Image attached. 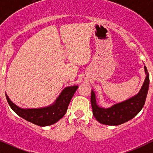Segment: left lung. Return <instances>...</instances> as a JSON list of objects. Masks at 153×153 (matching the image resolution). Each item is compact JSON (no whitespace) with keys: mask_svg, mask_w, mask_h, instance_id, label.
Listing matches in <instances>:
<instances>
[{"mask_svg":"<svg viewBox=\"0 0 153 153\" xmlns=\"http://www.w3.org/2000/svg\"><path fill=\"white\" fill-rule=\"evenodd\" d=\"M144 69L146 77L138 94L111 108L106 109L99 108L96 105L94 93L91 92L90 101L93 114L97 121L105 125L118 126L131 120L140 112L146 102L149 85V73L146 66H144Z\"/></svg>","mask_w":153,"mask_h":153,"instance_id":"obj_1","label":"left lung"}]
</instances>
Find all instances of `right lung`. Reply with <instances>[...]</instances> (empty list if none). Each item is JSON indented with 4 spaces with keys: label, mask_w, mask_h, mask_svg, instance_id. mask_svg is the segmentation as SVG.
I'll return each instance as SVG.
<instances>
[{
    "label": "right lung",
    "mask_w": 153,
    "mask_h": 153,
    "mask_svg": "<svg viewBox=\"0 0 153 153\" xmlns=\"http://www.w3.org/2000/svg\"><path fill=\"white\" fill-rule=\"evenodd\" d=\"M78 89V86H72L65 88L62 91L55 103L51 106L39 109H22L15 105L6 94L7 102L10 108L19 117L25 120L39 126L52 125L61 119L67 111L68 106Z\"/></svg>",
    "instance_id": "add662e5"
}]
</instances>
